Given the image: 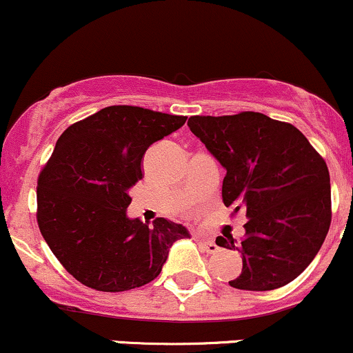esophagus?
Returning a JSON list of instances; mask_svg holds the SVG:
<instances>
[{"instance_id":"esophagus-1","label":"esophagus","mask_w":353,"mask_h":353,"mask_svg":"<svg viewBox=\"0 0 353 353\" xmlns=\"http://www.w3.org/2000/svg\"><path fill=\"white\" fill-rule=\"evenodd\" d=\"M196 241L199 242V245L202 249L205 250V252L209 254H216L219 250V245L214 242V239H209V237H201V236H196Z\"/></svg>"}]
</instances>
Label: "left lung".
Listing matches in <instances>:
<instances>
[{"label": "left lung", "instance_id": "1", "mask_svg": "<svg viewBox=\"0 0 353 353\" xmlns=\"http://www.w3.org/2000/svg\"><path fill=\"white\" fill-rule=\"evenodd\" d=\"M192 134L225 169L222 201L244 210L245 236L216 244L242 254V272L229 285L274 290L299 277L330 228V176L325 161L289 123L262 112L192 116Z\"/></svg>", "mask_w": 353, "mask_h": 353}]
</instances>
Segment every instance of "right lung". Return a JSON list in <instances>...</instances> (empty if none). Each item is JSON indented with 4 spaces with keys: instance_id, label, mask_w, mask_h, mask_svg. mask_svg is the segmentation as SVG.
Returning <instances> with one entry per match:
<instances>
[{
    "instance_id": "obj_1",
    "label": "right lung",
    "mask_w": 353,
    "mask_h": 353,
    "mask_svg": "<svg viewBox=\"0 0 353 353\" xmlns=\"http://www.w3.org/2000/svg\"><path fill=\"white\" fill-rule=\"evenodd\" d=\"M137 106H109L61 134L38 177V225L51 252L76 281L103 292L145 285L169 249L190 237L182 224L128 217L129 189L143 179L148 148L184 125Z\"/></svg>"
}]
</instances>
